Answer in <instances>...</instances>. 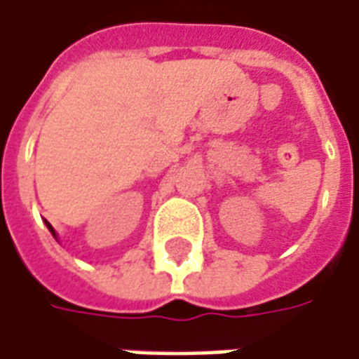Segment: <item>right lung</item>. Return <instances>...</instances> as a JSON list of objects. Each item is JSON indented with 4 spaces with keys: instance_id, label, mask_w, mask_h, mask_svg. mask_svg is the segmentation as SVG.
<instances>
[{
    "instance_id": "right-lung-1",
    "label": "right lung",
    "mask_w": 359,
    "mask_h": 359,
    "mask_svg": "<svg viewBox=\"0 0 359 359\" xmlns=\"http://www.w3.org/2000/svg\"><path fill=\"white\" fill-rule=\"evenodd\" d=\"M46 227H48V229H50V233H52V235H54V237H56V231H54V227H52V225H50L48 222H46Z\"/></svg>"
}]
</instances>
